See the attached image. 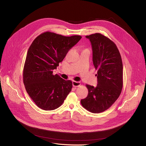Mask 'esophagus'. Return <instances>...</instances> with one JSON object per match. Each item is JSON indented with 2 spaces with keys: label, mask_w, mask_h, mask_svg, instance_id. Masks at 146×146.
I'll return each mask as SVG.
<instances>
[{
  "label": "esophagus",
  "mask_w": 146,
  "mask_h": 146,
  "mask_svg": "<svg viewBox=\"0 0 146 146\" xmlns=\"http://www.w3.org/2000/svg\"><path fill=\"white\" fill-rule=\"evenodd\" d=\"M73 84V87H79L80 86V83L78 82H76V81H73L72 82Z\"/></svg>",
  "instance_id": "34e87169"
}]
</instances>
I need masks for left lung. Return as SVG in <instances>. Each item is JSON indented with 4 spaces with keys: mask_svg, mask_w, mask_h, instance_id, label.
Instances as JSON below:
<instances>
[{
    "mask_svg": "<svg viewBox=\"0 0 146 146\" xmlns=\"http://www.w3.org/2000/svg\"><path fill=\"white\" fill-rule=\"evenodd\" d=\"M86 37L91 42L92 62L98 70L96 87L86 85L87 97L81 100L83 107L92 113L108 109L120 96L123 87V64L120 53L110 39L100 33Z\"/></svg>",
    "mask_w": 146,
    "mask_h": 146,
    "instance_id": "obj_1",
    "label": "left lung"
}]
</instances>
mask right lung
I'll list each match as a JSON object with an SVG mask.
<instances>
[{"mask_svg":"<svg viewBox=\"0 0 146 146\" xmlns=\"http://www.w3.org/2000/svg\"><path fill=\"white\" fill-rule=\"evenodd\" d=\"M82 36H65L45 32L30 45L23 70V82L30 98L39 108L54 110L63 103L72 88L71 80L53 74L59 63Z\"/></svg>","mask_w":146,"mask_h":146,"instance_id":"1","label":"right lung"}]
</instances>
